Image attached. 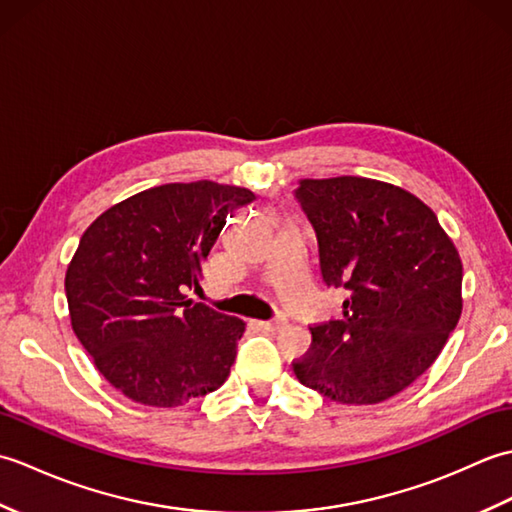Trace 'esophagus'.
Listing matches in <instances>:
<instances>
[{"mask_svg": "<svg viewBox=\"0 0 512 512\" xmlns=\"http://www.w3.org/2000/svg\"><path fill=\"white\" fill-rule=\"evenodd\" d=\"M266 330H270V332H277V330H281L286 325V319H270V321H264L262 323Z\"/></svg>", "mask_w": 512, "mask_h": 512, "instance_id": "34e87169", "label": "esophagus"}]
</instances>
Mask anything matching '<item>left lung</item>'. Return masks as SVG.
Returning <instances> with one entry per match:
<instances>
[{
    "label": "left lung",
    "instance_id": "8db88e82",
    "mask_svg": "<svg viewBox=\"0 0 512 512\" xmlns=\"http://www.w3.org/2000/svg\"><path fill=\"white\" fill-rule=\"evenodd\" d=\"M295 198L328 288L350 290L343 319L310 328L292 363L301 385L343 405L400 394L436 361L462 314V262L436 213L394 184L301 180Z\"/></svg>",
    "mask_w": 512,
    "mask_h": 512
}]
</instances>
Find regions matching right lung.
<instances>
[{
    "mask_svg": "<svg viewBox=\"0 0 512 512\" xmlns=\"http://www.w3.org/2000/svg\"><path fill=\"white\" fill-rule=\"evenodd\" d=\"M255 193L173 182L114 204L83 233L65 273L76 339L107 383L140 405L178 407L231 374L246 323L193 303L226 217Z\"/></svg>",
    "mask_w": 512,
    "mask_h": 512,
    "instance_id": "1",
    "label": "right lung"
}]
</instances>
